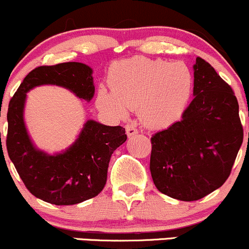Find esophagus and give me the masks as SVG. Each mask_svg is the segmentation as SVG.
Segmentation results:
<instances>
[{
    "instance_id": "esophagus-1",
    "label": "esophagus",
    "mask_w": 249,
    "mask_h": 249,
    "mask_svg": "<svg viewBox=\"0 0 249 249\" xmlns=\"http://www.w3.org/2000/svg\"><path fill=\"white\" fill-rule=\"evenodd\" d=\"M125 130H126V134L128 137H133L138 133V130H137V127L133 124L125 125Z\"/></svg>"
}]
</instances>
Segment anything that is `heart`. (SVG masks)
<instances>
[{
    "instance_id": "b5f03b06",
    "label": "heart",
    "mask_w": 249,
    "mask_h": 249,
    "mask_svg": "<svg viewBox=\"0 0 249 249\" xmlns=\"http://www.w3.org/2000/svg\"><path fill=\"white\" fill-rule=\"evenodd\" d=\"M108 79L112 92L99 90V107L118 117L126 115L127 108L139 107L142 122L150 127H164L177 121L193 88L192 72L186 64L145 56L113 63Z\"/></svg>"
}]
</instances>
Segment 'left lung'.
<instances>
[{
  "mask_svg": "<svg viewBox=\"0 0 249 249\" xmlns=\"http://www.w3.org/2000/svg\"><path fill=\"white\" fill-rule=\"evenodd\" d=\"M193 95L181 121L151 138L150 170L162 194L194 201L225 184L244 141L234 91L196 57Z\"/></svg>",
  "mask_w": 249,
  "mask_h": 249,
  "instance_id": "8db88e82",
  "label": "left lung"
}]
</instances>
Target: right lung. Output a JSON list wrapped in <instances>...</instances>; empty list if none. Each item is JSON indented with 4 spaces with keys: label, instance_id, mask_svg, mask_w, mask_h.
<instances>
[{
    "label": "right lung",
    "instance_id": "obj_1",
    "mask_svg": "<svg viewBox=\"0 0 249 249\" xmlns=\"http://www.w3.org/2000/svg\"><path fill=\"white\" fill-rule=\"evenodd\" d=\"M92 69L83 63L42 65L31 70L9 102L5 144L10 160L28 191L53 205H75L98 196L107 179L111 156L127 139L125 128L88 121L65 152L49 156L36 150L23 122L27 92L43 84L69 89L91 101L95 93Z\"/></svg>",
    "mask_w": 249,
    "mask_h": 249
}]
</instances>
